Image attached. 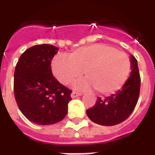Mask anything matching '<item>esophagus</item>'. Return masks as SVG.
<instances>
[{
    "label": "esophagus",
    "mask_w": 155,
    "mask_h": 155,
    "mask_svg": "<svg viewBox=\"0 0 155 155\" xmlns=\"http://www.w3.org/2000/svg\"><path fill=\"white\" fill-rule=\"evenodd\" d=\"M81 95H82V94L81 93H78V92H72L71 93V98H77L78 96H81Z\"/></svg>",
    "instance_id": "obj_1"
}]
</instances>
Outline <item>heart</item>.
<instances>
[{
    "instance_id": "heart-1",
    "label": "heart",
    "mask_w": 155,
    "mask_h": 155,
    "mask_svg": "<svg viewBox=\"0 0 155 155\" xmlns=\"http://www.w3.org/2000/svg\"><path fill=\"white\" fill-rule=\"evenodd\" d=\"M131 71L129 56L124 51L106 44H93L79 48L69 54V59L58 55L52 61V71L61 83L75 84L79 90H95L101 94H114L126 83Z\"/></svg>"
}]
</instances>
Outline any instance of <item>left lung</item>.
I'll return each instance as SVG.
<instances>
[{
    "label": "left lung",
    "instance_id": "left-lung-1",
    "mask_svg": "<svg viewBox=\"0 0 155 155\" xmlns=\"http://www.w3.org/2000/svg\"><path fill=\"white\" fill-rule=\"evenodd\" d=\"M131 73L126 83L120 91L110 96L97 97L94 106L86 110V114L94 123L112 126L123 122L134 110L140 95V76L137 60L130 55Z\"/></svg>",
    "mask_w": 155,
    "mask_h": 155
}]
</instances>
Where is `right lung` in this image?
I'll list each match as a JSON object with an SVG mask.
<instances>
[{
	"label": "right lung",
	"instance_id": "right-lung-1",
	"mask_svg": "<svg viewBox=\"0 0 155 155\" xmlns=\"http://www.w3.org/2000/svg\"><path fill=\"white\" fill-rule=\"evenodd\" d=\"M57 47L43 44L21 55L14 73V93L20 110L33 123L49 125L64 119L71 91L53 76L51 62Z\"/></svg>",
	"mask_w": 155,
	"mask_h": 155
}]
</instances>
